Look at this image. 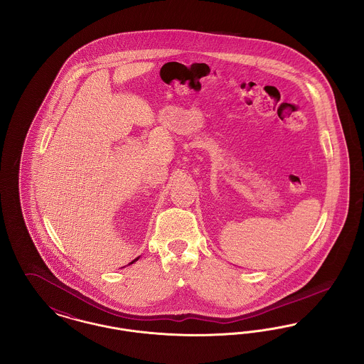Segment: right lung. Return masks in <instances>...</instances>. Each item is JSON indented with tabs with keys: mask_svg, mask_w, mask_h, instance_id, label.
<instances>
[{
	"mask_svg": "<svg viewBox=\"0 0 364 364\" xmlns=\"http://www.w3.org/2000/svg\"><path fill=\"white\" fill-rule=\"evenodd\" d=\"M138 259H139V257H138V258H136V259L132 260V262H131V263H128V264H132V263H134V262H136V260H138Z\"/></svg>",
	"mask_w": 364,
	"mask_h": 364,
	"instance_id": "add662e5",
	"label": "right lung"
}]
</instances>
